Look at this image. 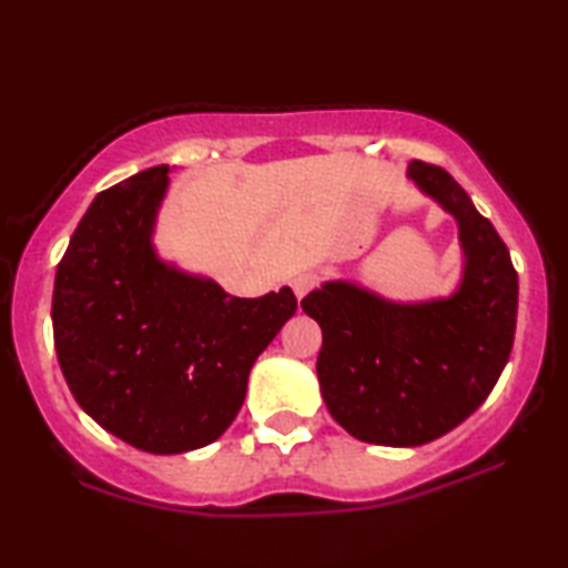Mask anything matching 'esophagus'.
Returning a JSON list of instances; mask_svg holds the SVG:
<instances>
[{
    "mask_svg": "<svg viewBox=\"0 0 568 568\" xmlns=\"http://www.w3.org/2000/svg\"><path fill=\"white\" fill-rule=\"evenodd\" d=\"M315 283H318V281H315V275H313V273H301L297 277H293V281H291V287H293V293H295L297 301H301L303 295L311 293L313 287H315Z\"/></svg>",
    "mask_w": 568,
    "mask_h": 568,
    "instance_id": "obj_1",
    "label": "esophagus"
}]
</instances>
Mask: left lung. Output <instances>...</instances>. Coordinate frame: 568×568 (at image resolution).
<instances>
[{
    "label": "left lung",
    "mask_w": 568,
    "mask_h": 568,
    "mask_svg": "<svg viewBox=\"0 0 568 568\" xmlns=\"http://www.w3.org/2000/svg\"><path fill=\"white\" fill-rule=\"evenodd\" d=\"M408 178L456 217L464 277L450 297L393 303L345 281L307 293L318 321L321 393L353 438L420 446L464 423L494 390L516 333L518 275L496 227L444 168L413 160Z\"/></svg>",
    "instance_id": "obj_1"
}]
</instances>
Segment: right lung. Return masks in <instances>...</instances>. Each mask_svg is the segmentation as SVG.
<instances>
[{"label": "right lung", "mask_w": 568, "mask_h": 568, "mask_svg": "<svg viewBox=\"0 0 568 568\" xmlns=\"http://www.w3.org/2000/svg\"><path fill=\"white\" fill-rule=\"evenodd\" d=\"M168 165L102 190L54 275L57 361L74 400L148 454H185L225 434L247 376L293 318L291 287L235 297L162 263L152 247Z\"/></svg>", "instance_id": "1"}]
</instances>
